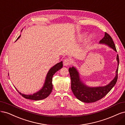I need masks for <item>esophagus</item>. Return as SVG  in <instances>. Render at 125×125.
<instances>
[{"label": "esophagus", "instance_id": "1", "mask_svg": "<svg viewBox=\"0 0 125 125\" xmlns=\"http://www.w3.org/2000/svg\"><path fill=\"white\" fill-rule=\"evenodd\" d=\"M63 64H64V65H65V66L70 65V64H71V60L70 59H68V58L65 59V60H64Z\"/></svg>", "mask_w": 125, "mask_h": 125}]
</instances>
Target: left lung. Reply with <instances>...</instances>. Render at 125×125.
I'll list each match as a JSON object with an SVG mask.
<instances>
[{"label":"left lung","mask_w":125,"mask_h":125,"mask_svg":"<svg viewBox=\"0 0 125 125\" xmlns=\"http://www.w3.org/2000/svg\"><path fill=\"white\" fill-rule=\"evenodd\" d=\"M101 43H105L117 51L115 44L111 36L105 33L104 37L100 41ZM118 67L116 71V76L114 79L107 85L99 87H89L86 86L80 80L78 72L74 67L69 68L71 79V89L74 95L79 100L86 103H92L97 101L105 96L116 84L118 78L119 65L118 54L117 55Z\"/></svg>","instance_id":"8db88e82"}]
</instances>
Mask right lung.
Masks as SVG:
<instances>
[{
  "label": "right lung",
  "mask_w": 125,
  "mask_h": 125,
  "mask_svg": "<svg viewBox=\"0 0 125 125\" xmlns=\"http://www.w3.org/2000/svg\"><path fill=\"white\" fill-rule=\"evenodd\" d=\"M21 35H20L17 40H18ZM16 40V41H17ZM63 67L62 62H60L57 64H55L54 66L52 67L51 69L48 72L47 75V77L45 80V83L44 84V86L41 90H40L37 92L33 94L27 95L24 94L20 93L18 91L19 93L21 94L23 97L25 99L33 100H42L46 98L47 96H49L52 90L53 86H52V77H53V75L57 72L58 71L61 69Z\"/></svg>",
  "instance_id": "obj_1"
}]
</instances>
